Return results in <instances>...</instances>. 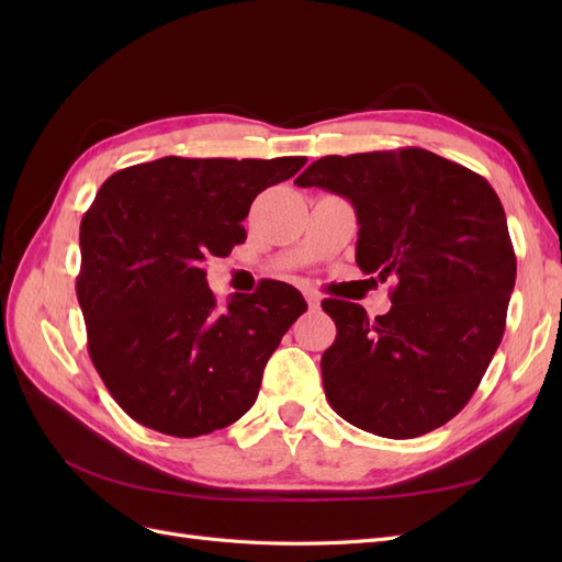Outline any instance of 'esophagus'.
I'll return each mask as SVG.
<instances>
[{
    "label": "esophagus",
    "instance_id": "1",
    "mask_svg": "<svg viewBox=\"0 0 562 562\" xmlns=\"http://www.w3.org/2000/svg\"><path fill=\"white\" fill-rule=\"evenodd\" d=\"M304 300H307V304H310V310H312V312H318V310H321V300H318V295H316V293L307 291V293H304Z\"/></svg>",
    "mask_w": 562,
    "mask_h": 562
}]
</instances>
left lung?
Returning <instances> with one entry per match:
<instances>
[{
  "mask_svg": "<svg viewBox=\"0 0 562 562\" xmlns=\"http://www.w3.org/2000/svg\"><path fill=\"white\" fill-rule=\"evenodd\" d=\"M295 184L349 199L356 265L396 281L384 316L323 300L337 326L321 356L330 407L384 438L443 427L479 389L506 326L516 252L499 196L422 147L323 157Z\"/></svg>",
  "mask_w": 562,
  "mask_h": 562,
  "instance_id": "1",
  "label": "left lung"
}]
</instances>
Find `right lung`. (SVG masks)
Listing matches in <instances>:
<instances>
[{"label": "right lung", "mask_w": 562, "mask_h": 562, "mask_svg": "<svg viewBox=\"0 0 562 562\" xmlns=\"http://www.w3.org/2000/svg\"><path fill=\"white\" fill-rule=\"evenodd\" d=\"M304 157H164L114 173L81 217L79 307L112 398L155 431L194 438L244 417L269 356L300 314L297 288L267 281L217 307L206 262L246 241L252 199Z\"/></svg>", "instance_id": "right-lung-1"}]
</instances>
